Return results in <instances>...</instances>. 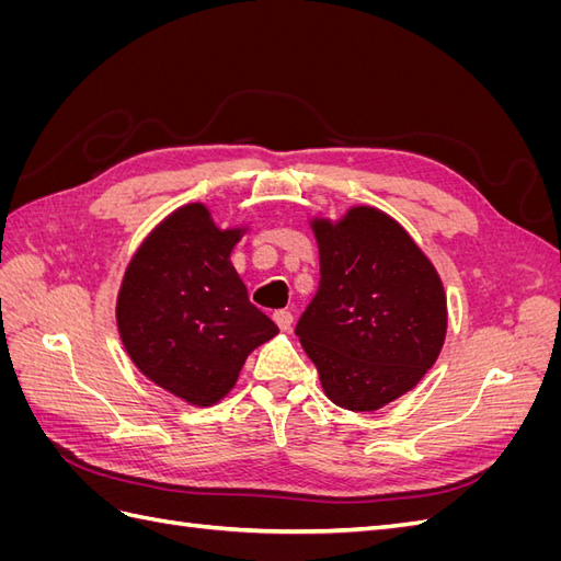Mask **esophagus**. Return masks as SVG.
<instances>
[{
  "label": "esophagus",
  "mask_w": 561,
  "mask_h": 561,
  "mask_svg": "<svg viewBox=\"0 0 561 561\" xmlns=\"http://www.w3.org/2000/svg\"><path fill=\"white\" fill-rule=\"evenodd\" d=\"M274 320H276V325H278L280 330H285V332L293 328V313H290V311H285V309L276 311V313H274Z\"/></svg>",
  "instance_id": "obj_1"
}]
</instances>
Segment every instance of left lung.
I'll return each mask as SVG.
<instances>
[{
  "mask_svg": "<svg viewBox=\"0 0 561 561\" xmlns=\"http://www.w3.org/2000/svg\"><path fill=\"white\" fill-rule=\"evenodd\" d=\"M311 227L320 285L295 334L334 404L375 412L412 390L443 351V280L410 233L377 208Z\"/></svg>",
  "mask_w": 561,
  "mask_h": 561,
  "instance_id": "obj_1",
  "label": "left lung"
}]
</instances>
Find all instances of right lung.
<instances>
[{
    "label": "right lung",
    "instance_id": "1",
    "mask_svg": "<svg viewBox=\"0 0 561 561\" xmlns=\"http://www.w3.org/2000/svg\"><path fill=\"white\" fill-rule=\"evenodd\" d=\"M243 229H217L190 203L133 254L116 299V325L147 379L208 407L233 388L248 355L278 332L252 307L229 254Z\"/></svg>",
    "mask_w": 561,
    "mask_h": 561
}]
</instances>
